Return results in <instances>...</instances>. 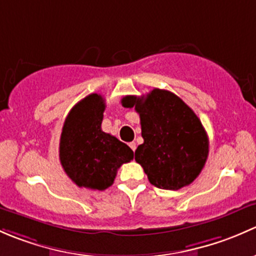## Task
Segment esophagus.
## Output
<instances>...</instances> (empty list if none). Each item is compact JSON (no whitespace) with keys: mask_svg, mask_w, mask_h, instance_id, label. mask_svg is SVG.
I'll return each mask as SVG.
<instances>
[{"mask_svg":"<svg viewBox=\"0 0 256 256\" xmlns=\"http://www.w3.org/2000/svg\"><path fill=\"white\" fill-rule=\"evenodd\" d=\"M128 146H129V148H130V149H132V150H133V152H134V150H136V143H134V142H130V143H129V144H128Z\"/></svg>","mask_w":256,"mask_h":256,"instance_id":"obj_1","label":"esophagus"}]
</instances>
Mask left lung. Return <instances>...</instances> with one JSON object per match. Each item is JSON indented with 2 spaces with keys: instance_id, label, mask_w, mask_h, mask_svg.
Masks as SVG:
<instances>
[{
  "instance_id": "left-lung-1",
  "label": "left lung",
  "mask_w": 256,
  "mask_h": 256,
  "mask_svg": "<svg viewBox=\"0 0 256 256\" xmlns=\"http://www.w3.org/2000/svg\"><path fill=\"white\" fill-rule=\"evenodd\" d=\"M124 101L140 117L144 143L136 148V162L150 184L174 191L190 185L208 156V136L196 113L166 90L154 88L146 97Z\"/></svg>"
}]
</instances>
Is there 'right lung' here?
Segmentation results:
<instances>
[{"mask_svg":"<svg viewBox=\"0 0 256 256\" xmlns=\"http://www.w3.org/2000/svg\"><path fill=\"white\" fill-rule=\"evenodd\" d=\"M106 104L91 94L71 108L60 136L59 158L66 175L78 187L106 190L133 150L101 129Z\"/></svg>","mask_w":256,"mask_h":256,"instance_id":"obj_1","label":"right lung"}]
</instances>
